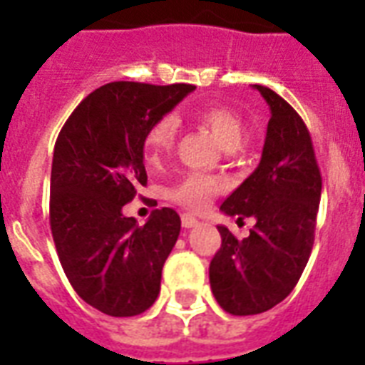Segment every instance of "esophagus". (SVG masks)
Masks as SVG:
<instances>
[{
	"mask_svg": "<svg viewBox=\"0 0 365 365\" xmlns=\"http://www.w3.org/2000/svg\"><path fill=\"white\" fill-rule=\"evenodd\" d=\"M182 225L185 229H191V227H197L199 225V220L191 214H182Z\"/></svg>",
	"mask_w": 365,
	"mask_h": 365,
	"instance_id": "34e87169",
	"label": "esophagus"
}]
</instances>
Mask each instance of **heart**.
<instances>
[{
    "instance_id": "b5f03b06",
    "label": "heart",
    "mask_w": 365,
    "mask_h": 365,
    "mask_svg": "<svg viewBox=\"0 0 365 365\" xmlns=\"http://www.w3.org/2000/svg\"><path fill=\"white\" fill-rule=\"evenodd\" d=\"M199 121L214 134L220 145L225 151H235L242 145L244 123L233 110H229L225 106H210L199 111ZM178 121L176 117L165 115L159 121H155L153 126L145 134V157L151 163H157L163 159L174 145L176 138ZM223 187V183L214 176L193 172L183 180L172 185L168 189V199H172L178 205L191 208V210H202L208 200Z\"/></svg>"
}]
</instances>
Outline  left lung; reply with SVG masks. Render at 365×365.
<instances>
[{"mask_svg":"<svg viewBox=\"0 0 365 365\" xmlns=\"http://www.w3.org/2000/svg\"><path fill=\"white\" fill-rule=\"evenodd\" d=\"M271 108L257 168L227 199V216L254 217L239 240L220 225L222 248L210 261V286L223 311L259 314L289 295L301 278L317 229L322 193L311 134L299 113L274 91L254 85Z\"/></svg>","mask_w":365,"mask_h":365,"instance_id":"left-lung-1","label":"left lung"}]
</instances>
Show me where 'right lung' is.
I'll list each match as a JSON object with an SVG mask.
<instances>
[{
    "label": "right lung",
    "mask_w": 365,
    "mask_h": 365,
    "mask_svg": "<svg viewBox=\"0 0 365 365\" xmlns=\"http://www.w3.org/2000/svg\"><path fill=\"white\" fill-rule=\"evenodd\" d=\"M193 91L185 83H108L77 106L56 138L48 206L54 246L77 295L104 314H142L160 292L182 220L160 208L138 225L123 206L148 183V130Z\"/></svg>",
    "instance_id": "right-lung-1"
}]
</instances>
